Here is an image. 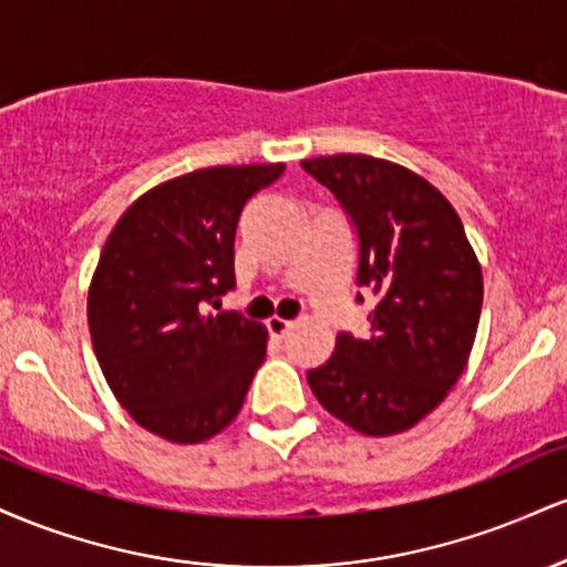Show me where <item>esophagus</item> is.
Instances as JSON below:
<instances>
[{
  "label": "esophagus",
  "mask_w": 567,
  "mask_h": 567,
  "mask_svg": "<svg viewBox=\"0 0 567 567\" xmlns=\"http://www.w3.org/2000/svg\"><path fill=\"white\" fill-rule=\"evenodd\" d=\"M266 328H269V333L275 338H285L292 330V322L282 320V317H271V320L266 322Z\"/></svg>",
  "instance_id": "34e87169"
}]
</instances>
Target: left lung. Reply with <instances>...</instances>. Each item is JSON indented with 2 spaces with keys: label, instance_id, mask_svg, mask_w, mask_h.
<instances>
[{
  "label": "left lung",
  "instance_id": "obj_1",
  "mask_svg": "<svg viewBox=\"0 0 567 567\" xmlns=\"http://www.w3.org/2000/svg\"><path fill=\"white\" fill-rule=\"evenodd\" d=\"M357 237V288L375 296L365 336L341 330L309 370L328 413L362 434L405 432L464 373L483 309V271L461 218L421 175L365 154L301 162ZM357 303L362 292L357 290Z\"/></svg>",
  "mask_w": 567,
  "mask_h": 567
}]
</instances>
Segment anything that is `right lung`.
I'll use <instances>...</instances> for the list:
<instances>
[{
    "label": "right lung",
    "instance_id": "add662e5",
    "mask_svg": "<svg viewBox=\"0 0 567 567\" xmlns=\"http://www.w3.org/2000/svg\"><path fill=\"white\" fill-rule=\"evenodd\" d=\"M285 165L207 167L130 205L87 296L93 349L120 405L171 442H202L237 419L266 357L239 311L205 315L234 290V234L247 199Z\"/></svg>",
    "mask_w": 567,
    "mask_h": 567
}]
</instances>
